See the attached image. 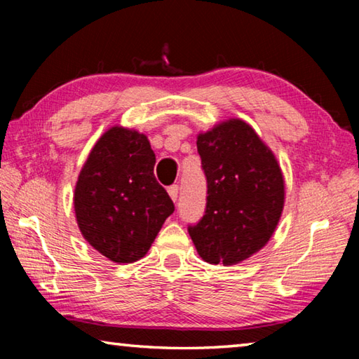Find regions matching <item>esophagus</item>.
Masks as SVG:
<instances>
[{"label": "esophagus", "mask_w": 359, "mask_h": 359, "mask_svg": "<svg viewBox=\"0 0 359 359\" xmlns=\"http://www.w3.org/2000/svg\"><path fill=\"white\" fill-rule=\"evenodd\" d=\"M168 193H169V196H171L172 201H177V196H179V187H177V185L169 187Z\"/></svg>", "instance_id": "obj_1"}]
</instances>
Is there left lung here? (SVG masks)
I'll list each match as a JSON object with an SVG mask.
<instances>
[{
  "label": "left lung",
  "instance_id": "8db88e82",
  "mask_svg": "<svg viewBox=\"0 0 359 359\" xmlns=\"http://www.w3.org/2000/svg\"><path fill=\"white\" fill-rule=\"evenodd\" d=\"M208 180L201 220L188 226L210 264L231 266L261 250L280 220L285 184L271 149L244 120L231 118L198 136Z\"/></svg>",
  "mask_w": 359,
  "mask_h": 359
}]
</instances>
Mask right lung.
Here are the masks:
<instances>
[{
	"instance_id": "1",
	"label": "right lung",
	"mask_w": 359,
	"mask_h": 359,
	"mask_svg": "<svg viewBox=\"0 0 359 359\" xmlns=\"http://www.w3.org/2000/svg\"><path fill=\"white\" fill-rule=\"evenodd\" d=\"M154 166L147 136L112 126L95 144L79 174L74 190L79 229L114 263L141 259L174 212Z\"/></svg>"
}]
</instances>
